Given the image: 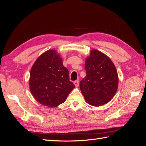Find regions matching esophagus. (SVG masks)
<instances>
[{
    "label": "esophagus",
    "instance_id": "1",
    "mask_svg": "<svg viewBox=\"0 0 146 146\" xmlns=\"http://www.w3.org/2000/svg\"><path fill=\"white\" fill-rule=\"evenodd\" d=\"M74 83L75 86H76V87H78V85H79V81H78V80H76V81H74Z\"/></svg>",
    "mask_w": 146,
    "mask_h": 146
}]
</instances>
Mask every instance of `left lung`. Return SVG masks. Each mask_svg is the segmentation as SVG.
<instances>
[{"label":"left lung","instance_id":"obj_1","mask_svg":"<svg viewBox=\"0 0 146 146\" xmlns=\"http://www.w3.org/2000/svg\"><path fill=\"white\" fill-rule=\"evenodd\" d=\"M85 68L86 75L80 82V88L85 100L94 107L108 103L117 90L115 66L103 53L92 50L86 60Z\"/></svg>","mask_w":146,"mask_h":146}]
</instances>
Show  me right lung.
I'll return each mask as SVG.
<instances>
[{
  "instance_id": "add662e5",
  "label": "right lung",
  "mask_w": 146,
  "mask_h": 146,
  "mask_svg": "<svg viewBox=\"0 0 146 146\" xmlns=\"http://www.w3.org/2000/svg\"><path fill=\"white\" fill-rule=\"evenodd\" d=\"M30 89L39 103L55 107L63 103L75 86L69 80L68 69L55 50L42 54L30 70Z\"/></svg>"
}]
</instances>
